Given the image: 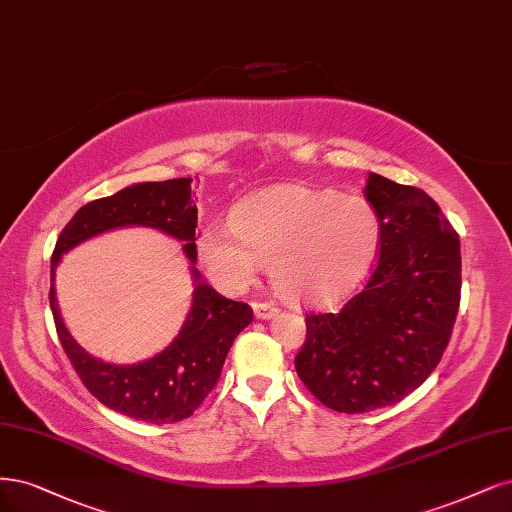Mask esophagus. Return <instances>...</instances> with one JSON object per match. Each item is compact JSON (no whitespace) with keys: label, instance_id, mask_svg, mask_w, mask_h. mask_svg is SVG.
<instances>
[{"label":"esophagus","instance_id":"1","mask_svg":"<svg viewBox=\"0 0 512 512\" xmlns=\"http://www.w3.org/2000/svg\"><path fill=\"white\" fill-rule=\"evenodd\" d=\"M252 309H254V315L258 317V320H269V317H273L277 313V307L269 301H254Z\"/></svg>","mask_w":512,"mask_h":512}]
</instances>
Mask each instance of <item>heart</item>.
<instances>
[{
	"label": "heart",
	"mask_w": 512,
	"mask_h": 512,
	"mask_svg": "<svg viewBox=\"0 0 512 512\" xmlns=\"http://www.w3.org/2000/svg\"><path fill=\"white\" fill-rule=\"evenodd\" d=\"M379 239L381 220L366 199L279 184L235 205L228 226H207L199 258L226 292L245 290L269 264L286 301L322 303L366 273Z\"/></svg>",
	"instance_id": "b5f03b06"
}]
</instances>
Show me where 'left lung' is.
Segmentation results:
<instances>
[{"instance_id":"1","label":"left lung","mask_w":512,"mask_h":512,"mask_svg":"<svg viewBox=\"0 0 512 512\" xmlns=\"http://www.w3.org/2000/svg\"><path fill=\"white\" fill-rule=\"evenodd\" d=\"M381 220L379 260L334 313H309L294 358L307 390L339 413L400 402L424 383L451 339L462 290L460 237L432 197L368 173Z\"/></svg>"}]
</instances>
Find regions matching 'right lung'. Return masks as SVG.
Returning a JSON list of instances; mask_svg holds the SVG:
<instances>
[{"label": "right lung", "mask_w": 512, "mask_h": 512, "mask_svg": "<svg viewBox=\"0 0 512 512\" xmlns=\"http://www.w3.org/2000/svg\"><path fill=\"white\" fill-rule=\"evenodd\" d=\"M190 178L144 182L112 197L86 203L61 231L50 260V309L65 354L78 377L101 404L150 424H173L190 417L214 390L228 349L252 322V307L224 298L201 281L197 262V205L190 199ZM122 225H148L185 241L193 262V307L174 343L139 365H110L93 359L68 334L54 294V269L78 242Z\"/></svg>", "instance_id": "right-lung-1"}]
</instances>
